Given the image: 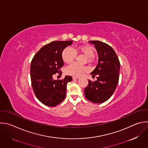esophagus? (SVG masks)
Instances as JSON below:
<instances>
[{
	"instance_id": "34e87169",
	"label": "esophagus",
	"mask_w": 148,
	"mask_h": 148,
	"mask_svg": "<svg viewBox=\"0 0 148 148\" xmlns=\"http://www.w3.org/2000/svg\"><path fill=\"white\" fill-rule=\"evenodd\" d=\"M78 78H79L78 77H73V79H78Z\"/></svg>"
}]
</instances>
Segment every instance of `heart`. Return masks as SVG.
<instances>
[{"label":"heart","mask_w":148,"mask_h":148,"mask_svg":"<svg viewBox=\"0 0 148 148\" xmlns=\"http://www.w3.org/2000/svg\"><path fill=\"white\" fill-rule=\"evenodd\" d=\"M77 53L82 54L86 56L88 63L92 64L95 62L93 58L95 55L94 50L90 46L88 45L78 46L74 49H72L70 47H67L62 52V58L65 63H71L75 59L76 54ZM88 70L89 69L87 66H79L75 63H73L66 68V73L70 75L79 77Z\"/></svg>","instance_id":"obj_1"}]
</instances>
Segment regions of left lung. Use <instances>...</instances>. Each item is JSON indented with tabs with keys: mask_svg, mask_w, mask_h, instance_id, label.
Masks as SVG:
<instances>
[{
	"mask_svg": "<svg viewBox=\"0 0 148 148\" xmlns=\"http://www.w3.org/2000/svg\"><path fill=\"white\" fill-rule=\"evenodd\" d=\"M98 53L99 60L95 69L90 73L92 77L98 75L97 80L88 79L85 88L86 99L95 103L106 102L114 93L119 79L120 63L114 49L99 40H92Z\"/></svg>",
	"mask_w": 148,
	"mask_h": 148,
	"instance_id": "8db88e82",
	"label": "left lung"
}]
</instances>
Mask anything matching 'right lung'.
Wrapping results in <instances>:
<instances>
[{"label": "right lung", "instance_id": "1", "mask_svg": "<svg viewBox=\"0 0 148 148\" xmlns=\"http://www.w3.org/2000/svg\"><path fill=\"white\" fill-rule=\"evenodd\" d=\"M72 40L53 41L44 46L34 55L31 63V85L38 99L43 104L54 107L66 97L67 84L73 79L66 75L64 79L54 80L56 73L61 74L64 62L62 53L71 45Z\"/></svg>", "mask_w": 148, "mask_h": 148}]
</instances>
